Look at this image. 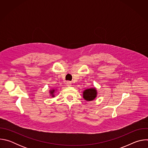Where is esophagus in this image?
I'll list each match as a JSON object with an SVG mask.
<instances>
[{"instance_id":"obj_1","label":"esophagus","mask_w":148,"mask_h":148,"mask_svg":"<svg viewBox=\"0 0 148 148\" xmlns=\"http://www.w3.org/2000/svg\"><path fill=\"white\" fill-rule=\"evenodd\" d=\"M66 86L67 87H71V82L70 81H67L66 82Z\"/></svg>"}]
</instances>
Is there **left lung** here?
I'll return each instance as SVG.
<instances>
[{"label":"left lung","instance_id":"8db88e82","mask_svg":"<svg viewBox=\"0 0 148 148\" xmlns=\"http://www.w3.org/2000/svg\"><path fill=\"white\" fill-rule=\"evenodd\" d=\"M83 98L87 101H91L95 99L97 96V90L95 87L86 89L83 91Z\"/></svg>","mask_w":148,"mask_h":148}]
</instances>
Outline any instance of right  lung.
I'll list each match as a JSON object with an SVG mask.
<instances>
[{
	"mask_svg": "<svg viewBox=\"0 0 148 148\" xmlns=\"http://www.w3.org/2000/svg\"><path fill=\"white\" fill-rule=\"evenodd\" d=\"M55 91H56V90H54V89L50 90V91H49L50 95V96H51L52 97H54V93H55Z\"/></svg>",
	"mask_w": 148,
	"mask_h": 148,
	"instance_id": "right-lung-1",
	"label": "right lung"
}]
</instances>
